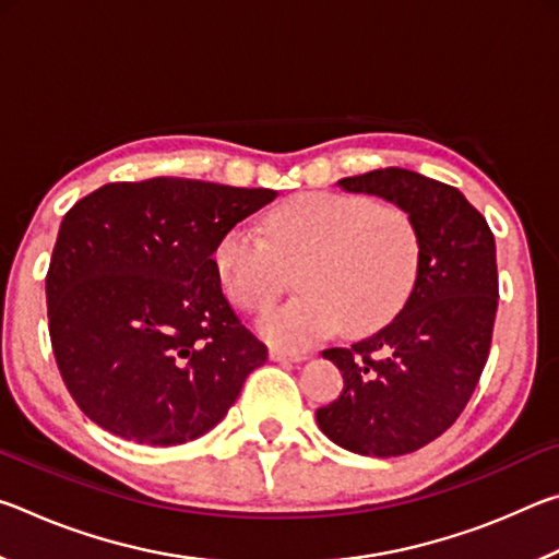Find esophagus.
<instances>
[{
    "instance_id": "esophagus-1",
    "label": "esophagus",
    "mask_w": 559,
    "mask_h": 559,
    "mask_svg": "<svg viewBox=\"0 0 559 559\" xmlns=\"http://www.w3.org/2000/svg\"><path fill=\"white\" fill-rule=\"evenodd\" d=\"M269 355H271L273 362H302V359H306V355L286 353V349H278V347H271Z\"/></svg>"
}]
</instances>
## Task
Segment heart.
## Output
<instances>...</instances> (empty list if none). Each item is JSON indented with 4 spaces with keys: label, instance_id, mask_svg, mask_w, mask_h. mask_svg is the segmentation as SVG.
<instances>
[{
    "label": "heart",
    "instance_id": "obj_1",
    "mask_svg": "<svg viewBox=\"0 0 559 559\" xmlns=\"http://www.w3.org/2000/svg\"><path fill=\"white\" fill-rule=\"evenodd\" d=\"M266 235L234 224L212 251L226 300L246 313L269 308L298 271L302 296L269 310L261 335L281 349L333 337L370 335L400 316L419 276L421 239L412 216L367 197L302 192L266 216Z\"/></svg>",
    "mask_w": 559,
    "mask_h": 559
}]
</instances>
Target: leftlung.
<instances>
[{
	"instance_id": "left-lung-1",
	"label": "left lung",
	"mask_w": 559,
	"mask_h": 559,
	"mask_svg": "<svg viewBox=\"0 0 559 559\" xmlns=\"http://www.w3.org/2000/svg\"><path fill=\"white\" fill-rule=\"evenodd\" d=\"M412 216L419 276L402 313L353 347L323 353L343 392L316 412L330 441L359 456H404L459 419L484 372L498 310L496 239L456 187L402 167L337 182Z\"/></svg>"
}]
</instances>
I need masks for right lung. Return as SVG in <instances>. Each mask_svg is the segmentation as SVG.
Returning a JSON list of instances; mask_svg holds the SVG:
<instances>
[{
	"label": "right lung",
	"instance_id": "right-lung-1",
	"mask_svg": "<svg viewBox=\"0 0 559 559\" xmlns=\"http://www.w3.org/2000/svg\"><path fill=\"white\" fill-rule=\"evenodd\" d=\"M273 200L263 187L153 177L103 185L71 206L46 306L56 365L91 421L175 447L224 419L269 349L224 298L212 251Z\"/></svg>",
	"mask_w": 559,
	"mask_h": 559
}]
</instances>
